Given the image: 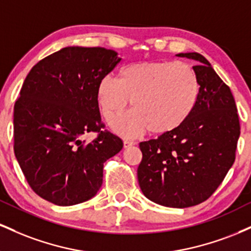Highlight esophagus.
I'll list each match as a JSON object with an SVG mask.
<instances>
[{"label": "esophagus", "mask_w": 251, "mask_h": 251, "mask_svg": "<svg viewBox=\"0 0 251 251\" xmlns=\"http://www.w3.org/2000/svg\"><path fill=\"white\" fill-rule=\"evenodd\" d=\"M132 145H134V142H131V140H124V149L131 148Z\"/></svg>", "instance_id": "1"}]
</instances>
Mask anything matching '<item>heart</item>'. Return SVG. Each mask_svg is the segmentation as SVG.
<instances>
[{
	"instance_id": "obj_1",
	"label": "heart",
	"mask_w": 251,
	"mask_h": 251,
	"mask_svg": "<svg viewBox=\"0 0 251 251\" xmlns=\"http://www.w3.org/2000/svg\"><path fill=\"white\" fill-rule=\"evenodd\" d=\"M200 81L191 66L175 61H140L123 67L118 80L106 75L97 85V102L107 122L127 107L135 109L111 122L126 138L149 131L166 134L189 119L200 99Z\"/></svg>"
}]
</instances>
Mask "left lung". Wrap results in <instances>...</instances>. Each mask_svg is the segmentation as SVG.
<instances>
[{"label":"left lung","mask_w":251,"mask_h":251,"mask_svg":"<svg viewBox=\"0 0 251 251\" xmlns=\"http://www.w3.org/2000/svg\"><path fill=\"white\" fill-rule=\"evenodd\" d=\"M176 56L194 60L200 99L183 125L139 144L137 175L144 196L169 208H189L215 192L235 162L240 120L231 91L200 53Z\"/></svg>","instance_id":"8db88e82"}]
</instances>
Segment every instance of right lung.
Segmentation results:
<instances>
[{
	"mask_svg": "<svg viewBox=\"0 0 251 251\" xmlns=\"http://www.w3.org/2000/svg\"><path fill=\"white\" fill-rule=\"evenodd\" d=\"M117 51L70 46L31 68L14 106V151L25 179L43 200L70 206L91 200L102 184L103 163L123 140L107 131L97 85L120 62ZM100 133L93 142L81 139Z\"/></svg>",
	"mask_w": 251,
	"mask_h": 251,
	"instance_id": "1",
	"label": "right lung"
}]
</instances>
